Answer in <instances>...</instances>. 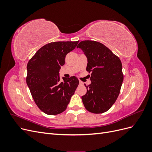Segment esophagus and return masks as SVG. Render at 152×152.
Returning <instances> with one entry per match:
<instances>
[{"instance_id":"esophagus-1","label":"esophagus","mask_w":152,"mask_h":152,"mask_svg":"<svg viewBox=\"0 0 152 152\" xmlns=\"http://www.w3.org/2000/svg\"><path fill=\"white\" fill-rule=\"evenodd\" d=\"M79 85H80V86H82V85H83V82H82V81H79Z\"/></svg>"}]
</instances>
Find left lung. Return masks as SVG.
<instances>
[{
    "label": "left lung",
    "mask_w": 152,
    "mask_h": 152,
    "mask_svg": "<svg viewBox=\"0 0 152 152\" xmlns=\"http://www.w3.org/2000/svg\"><path fill=\"white\" fill-rule=\"evenodd\" d=\"M87 58L86 70L91 72V84H85L87 93L82 100L87 110L102 113L112 107L120 93L124 75L118 56L103 44L84 40L78 44Z\"/></svg>",
    "instance_id": "1"
}]
</instances>
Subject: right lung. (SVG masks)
<instances>
[{
	"mask_svg": "<svg viewBox=\"0 0 152 152\" xmlns=\"http://www.w3.org/2000/svg\"><path fill=\"white\" fill-rule=\"evenodd\" d=\"M79 41L54 42L39 49L27 64L26 84L35 103L49 115L66 109L79 81L75 76L63 77L59 70L65 64L66 55L74 49Z\"/></svg>",
	"mask_w": 152,
	"mask_h": 152,
	"instance_id": "add662e5",
	"label": "right lung"
}]
</instances>
